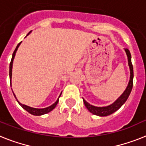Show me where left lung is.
Returning <instances> with one entry per match:
<instances>
[{
  "instance_id": "8db88e82",
  "label": "left lung",
  "mask_w": 146,
  "mask_h": 146,
  "mask_svg": "<svg viewBox=\"0 0 146 146\" xmlns=\"http://www.w3.org/2000/svg\"><path fill=\"white\" fill-rule=\"evenodd\" d=\"M126 52L127 56V60H128V65L130 67V70H131V76H130V81L129 83L127 86V88L125 89L123 94L119 97V98L115 100L112 104L110 105V106H104V107H98V106H92L91 104H89L88 102L85 101L83 99V102L85 104V106L87 108L88 111L90 112L93 113L94 115L99 116H107L110 115L112 114L113 112L119 109L121 106H122L123 104L126 102L130 94H131V91H132L133 88V64L131 63V54L130 51L127 48L124 49Z\"/></svg>"
}]
</instances>
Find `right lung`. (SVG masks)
Returning <instances> with one entry per match:
<instances>
[{
	"label": "right lung",
	"instance_id": "1",
	"mask_svg": "<svg viewBox=\"0 0 146 146\" xmlns=\"http://www.w3.org/2000/svg\"><path fill=\"white\" fill-rule=\"evenodd\" d=\"M31 32L30 31L29 33H28V34H27V36H28V34H30ZM21 42H20L19 44L17 45V46H16V48H15V51H14V52L13 53V56H12V59H11V61H10V64H9V81H10V85H11V79H12V68H13V59L14 58H15V53H16V51H17L18 48H19V45L21 44ZM14 96H15V94L13 93ZM61 95V94H60V96ZM60 96H59V98H60ZM59 98H58V100H56V102L54 103V104H53L52 105H51L50 106H48V107H46V108H43V109H36V108H33V107H30V106H26V105H24V104H22L21 103H19V101L16 99V98H15V99H16V100H17V102L19 104V105L21 106H22V108H23L24 110H25L27 112H28L31 115H44V114H46V113H48V112H51L52 110H54V108H55V106H56V105L58 104V99Z\"/></svg>",
	"mask_w": 146,
	"mask_h": 146
}]
</instances>
